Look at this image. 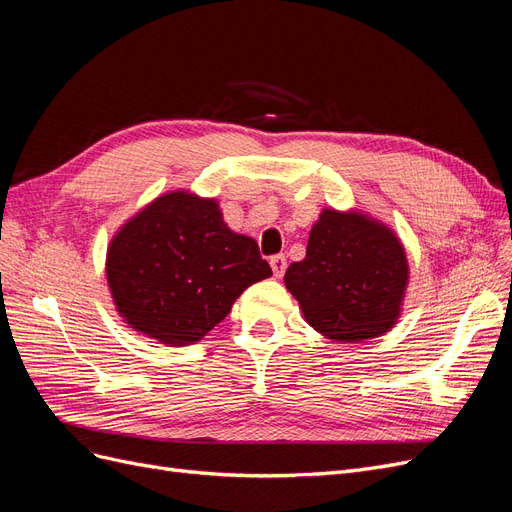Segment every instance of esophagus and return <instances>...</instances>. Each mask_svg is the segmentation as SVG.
I'll return each instance as SVG.
<instances>
[{
    "label": "esophagus",
    "instance_id": "1",
    "mask_svg": "<svg viewBox=\"0 0 512 512\" xmlns=\"http://www.w3.org/2000/svg\"><path fill=\"white\" fill-rule=\"evenodd\" d=\"M270 265H272L274 276L280 278V276L284 274V270H286V257H284V255H274V257L270 259Z\"/></svg>",
    "mask_w": 512,
    "mask_h": 512
}]
</instances>
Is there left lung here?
Returning a JSON list of instances; mask_svg holds the SVG:
<instances>
[{"instance_id": "left-lung-1", "label": "left lung", "mask_w": 512, "mask_h": 512, "mask_svg": "<svg viewBox=\"0 0 512 512\" xmlns=\"http://www.w3.org/2000/svg\"><path fill=\"white\" fill-rule=\"evenodd\" d=\"M284 282L309 326L328 339L355 343L395 324L408 263L383 224L326 209L311 228L305 259L288 265Z\"/></svg>"}]
</instances>
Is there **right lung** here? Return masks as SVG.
Masks as SVG:
<instances>
[{"label": "right lung", "mask_w": 512, "mask_h": 512, "mask_svg": "<svg viewBox=\"0 0 512 512\" xmlns=\"http://www.w3.org/2000/svg\"><path fill=\"white\" fill-rule=\"evenodd\" d=\"M268 276L257 242L232 232L215 201L186 192L165 194L127 221L106 259L121 316L165 345L201 341Z\"/></svg>", "instance_id": "add662e5"}]
</instances>
